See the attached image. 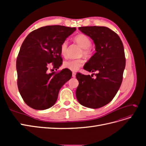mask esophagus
Listing matches in <instances>:
<instances>
[{
	"label": "esophagus",
	"mask_w": 146,
	"mask_h": 146,
	"mask_svg": "<svg viewBox=\"0 0 146 146\" xmlns=\"http://www.w3.org/2000/svg\"><path fill=\"white\" fill-rule=\"evenodd\" d=\"M76 72H72V77H74V78H75L76 77Z\"/></svg>",
	"instance_id": "34e87169"
}]
</instances>
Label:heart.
Here are the masks:
<instances>
[{
  "instance_id": "heart-1",
  "label": "heart",
  "mask_w": 146,
  "mask_h": 146,
  "mask_svg": "<svg viewBox=\"0 0 146 146\" xmlns=\"http://www.w3.org/2000/svg\"><path fill=\"white\" fill-rule=\"evenodd\" d=\"M74 41L83 48L82 55L83 54L87 58H91L93 53V50L91 46V40L90 38L85 34L80 33L74 38ZM68 41H64L60 46L61 55L64 57H66L68 55ZM85 63V60L83 58L76 60H69L64 61L63 66L65 68L75 72L82 67Z\"/></svg>"
}]
</instances>
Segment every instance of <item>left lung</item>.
Masks as SVG:
<instances>
[{
  "label": "left lung",
  "instance_id": "left-lung-1",
  "mask_svg": "<svg viewBox=\"0 0 146 146\" xmlns=\"http://www.w3.org/2000/svg\"><path fill=\"white\" fill-rule=\"evenodd\" d=\"M78 29L93 40L96 52L84 66L89 72H98L95 78L90 75L76 74L79 85L76 98L84 107L99 108L110 103L116 96L122 82L125 67L124 48L121 38L106 27L89 26Z\"/></svg>",
  "mask_w": 146,
  "mask_h": 146
}]
</instances>
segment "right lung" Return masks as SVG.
I'll return each mask as SVG.
<instances>
[{
	"label": "right lung",
	"mask_w": 146,
	"mask_h": 146,
	"mask_svg": "<svg viewBox=\"0 0 146 146\" xmlns=\"http://www.w3.org/2000/svg\"><path fill=\"white\" fill-rule=\"evenodd\" d=\"M76 30L62 25L45 26L30 33L22 44L16 60L17 87L30 107L43 110L52 107L61 88L71 78L68 69L50 73L48 69L52 66L57 70L62 64L61 44Z\"/></svg>",
	"instance_id": "add662e5"
}]
</instances>
